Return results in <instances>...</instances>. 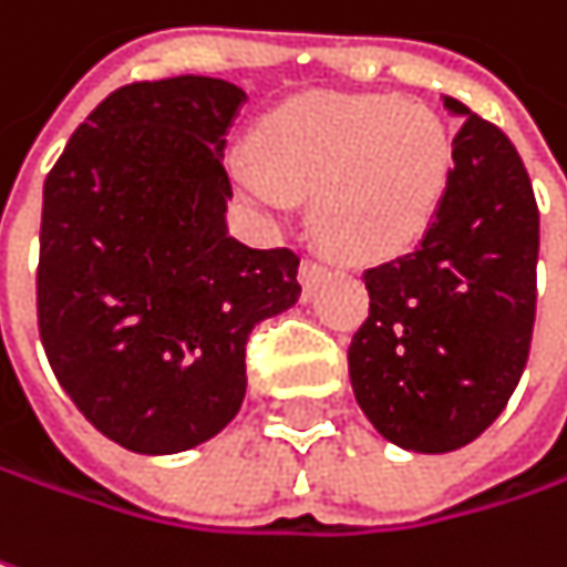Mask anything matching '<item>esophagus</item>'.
<instances>
[{
  "mask_svg": "<svg viewBox=\"0 0 567 567\" xmlns=\"http://www.w3.org/2000/svg\"><path fill=\"white\" fill-rule=\"evenodd\" d=\"M326 270H329V264L322 261V258H306V261L300 264V284H303L306 293L316 287V280H319Z\"/></svg>",
  "mask_w": 567,
  "mask_h": 567,
  "instance_id": "1",
  "label": "esophagus"
}]
</instances>
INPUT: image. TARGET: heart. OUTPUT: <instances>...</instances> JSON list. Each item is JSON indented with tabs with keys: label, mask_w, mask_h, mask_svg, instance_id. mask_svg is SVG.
<instances>
[{
	"label": "heart",
	"mask_w": 567,
	"mask_h": 567,
	"mask_svg": "<svg viewBox=\"0 0 567 567\" xmlns=\"http://www.w3.org/2000/svg\"><path fill=\"white\" fill-rule=\"evenodd\" d=\"M452 142L420 102L309 93L258 132V161H231L238 186L284 213L316 193V228L348 258L374 261L423 235L449 183Z\"/></svg>",
	"instance_id": "b5f03b06"
}]
</instances>
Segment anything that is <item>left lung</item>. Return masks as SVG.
Returning a JSON list of instances; mask_svg holds the SVG:
<instances>
[{
  "label": "left lung",
  "mask_w": 567,
  "mask_h": 567,
  "mask_svg": "<svg viewBox=\"0 0 567 567\" xmlns=\"http://www.w3.org/2000/svg\"><path fill=\"white\" fill-rule=\"evenodd\" d=\"M445 196L416 251L364 270L351 390L386 442L455 452L501 416L536 322L539 206L513 142L467 105Z\"/></svg>",
  "instance_id": "obj_1"
}]
</instances>
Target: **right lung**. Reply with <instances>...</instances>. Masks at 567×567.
Returning a JSON list of instances; mask_svg holds the SVG:
<instances>
[{
	"label": "right lung",
	"instance_id": "obj_1",
	"mask_svg": "<svg viewBox=\"0 0 567 567\" xmlns=\"http://www.w3.org/2000/svg\"><path fill=\"white\" fill-rule=\"evenodd\" d=\"M245 90L128 83L86 115L44 181L38 332L76 410L138 455L235 420L251 329L300 300L290 248L228 235L225 132Z\"/></svg>",
	"mask_w": 567,
	"mask_h": 567
}]
</instances>
